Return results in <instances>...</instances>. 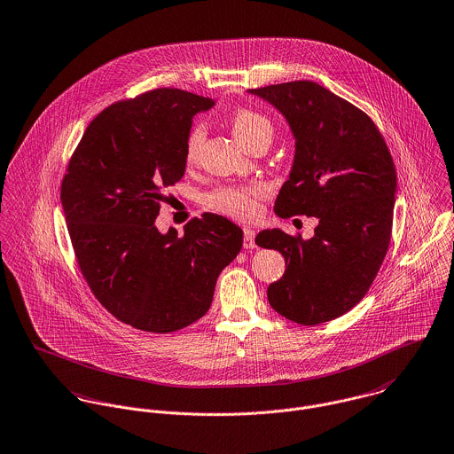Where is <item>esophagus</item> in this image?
Returning a JSON list of instances; mask_svg holds the SVG:
<instances>
[{"label": "esophagus", "instance_id": "obj_1", "mask_svg": "<svg viewBox=\"0 0 454 454\" xmlns=\"http://www.w3.org/2000/svg\"><path fill=\"white\" fill-rule=\"evenodd\" d=\"M243 232H245V248H248V250L257 248V245H255V232L252 229H245Z\"/></svg>", "mask_w": 454, "mask_h": 454}]
</instances>
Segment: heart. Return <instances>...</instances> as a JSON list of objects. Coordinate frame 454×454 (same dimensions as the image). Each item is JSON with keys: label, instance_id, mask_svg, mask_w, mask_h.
I'll return each instance as SVG.
<instances>
[{"label": "heart", "instance_id": "b5f03b06", "mask_svg": "<svg viewBox=\"0 0 454 454\" xmlns=\"http://www.w3.org/2000/svg\"><path fill=\"white\" fill-rule=\"evenodd\" d=\"M231 129L236 139L250 148L255 143H270L274 124L269 117L250 108H239L231 115ZM204 124H194L185 141V160L194 162L204 141ZM259 187H222L204 195V204L218 213L248 220L259 213Z\"/></svg>", "mask_w": 454, "mask_h": 454}]
</instances>
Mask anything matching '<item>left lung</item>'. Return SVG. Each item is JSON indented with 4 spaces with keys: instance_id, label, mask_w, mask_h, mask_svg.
Masks as SVG:
<instances>
[{
    "instance_id": "obj_1",
    "label": "left lung",
    "mask_w": 454,
    "mask_h": 454,
    "mask_svg": "<svg viewBox=\"0 0 454 454\" xmlns=\"http://www.w3.org/2000/svg\"><path fill=\"white\" fill-rule=\"evenodd\" d=\"M248 92L272 105L295 137L276 215L318 218L311 239L279 229L255 238L286 262L283 278L267 288L269 304L295 324L330 322L364 299L387 257L396 192L391 153L367 114L317 82Z\"/></svg>"
}]
</instances>
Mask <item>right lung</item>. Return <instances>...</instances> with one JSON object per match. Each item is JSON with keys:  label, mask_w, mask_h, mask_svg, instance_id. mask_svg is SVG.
Here are the masks:
<instances>
[{"label": "right lung", "mask_w": 454, "mask_h": 454, "mask_svg": "<svg viewBox=\"0 0 454 454\" xmlns=\"http://www.w3.org/2000/svg\"><path fill=\"white\" fill-rule=\"evenodd\" d=\"M215 105L155 89L103 110L85 129L61 185L67 232L96 299L121 322L168 333L211 306L218 274L238 257L243 231L204 213L166 234L155 227L164 191L185 175L195 114Z\"/></svg>", "instance_id": "obj_1"}]
</instances>
